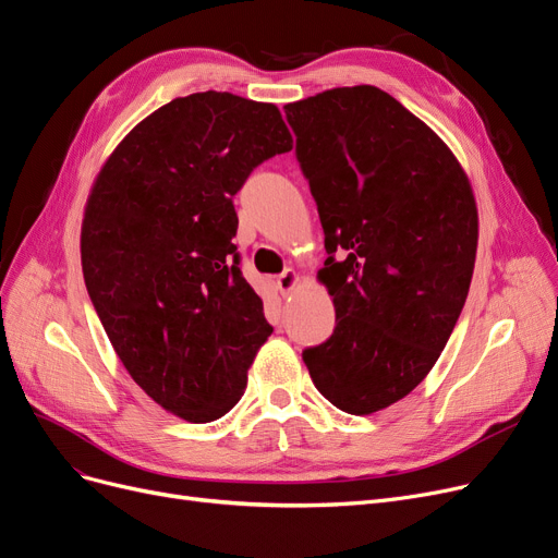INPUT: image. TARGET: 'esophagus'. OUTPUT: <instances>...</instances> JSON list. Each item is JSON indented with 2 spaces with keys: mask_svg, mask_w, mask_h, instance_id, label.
<instances>
[{
  "mask_svg": "<svg viewBox=\"0 0 558 558\" xmlns=\"http://www.w3.org/2000/svg\"><path fill=\"white\" fill-rule=\"evenodd\" d=\"M276 284H278V289H280V294H282V296L292 294L294 289H296V284H299V274H296L294 269H287V271H282V274L278 276Z\"/></svg>",
  "mask_w": 558,
  "mask_h": 558,
  "instance_id": "esophagus-1",
  "label": "esophagus"
}]
</instances>
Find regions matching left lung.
<instances>
[{"instance_id":"8db88e82","label":"left lung","mask_w":558,"mask_h":558,"mask_svg":"<svg viewBox=\"0 0 558 558\" xmlns=\"http://www.w3.org/2000/svg\"><path fill=\"white\" fill-rule=\"evenodd\" d=\"M284 113L335 305L332 335L303 362L332 405L372 415L426 378L460 317L478 241L474 193L445 141L376 86L324 90Z\"/></svg>"}]
</instances>
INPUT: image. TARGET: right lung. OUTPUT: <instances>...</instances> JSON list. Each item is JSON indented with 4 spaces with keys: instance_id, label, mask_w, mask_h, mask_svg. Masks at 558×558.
Wrapping results in <instances>:
<instances>
[{
    "instance_id": "right-lung-1",
    "label": "right lung",
    "mask_w": 558,
    "mask_h": 558,
    "mask_svg": "<svg viewBox=\"0 0 558 558\" xmlns=\"http://www.w3.org/2000/svg\"><path fill=\"white\" fill-rule=\"evenodd\" d=\"M289 150L276 105L193 93L141 120L93 184L88 296L136 385L186 422L234 408L274 332L239 269L232 198L253 168Z\"/></svg>"
}]
</instances>
